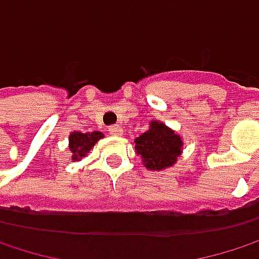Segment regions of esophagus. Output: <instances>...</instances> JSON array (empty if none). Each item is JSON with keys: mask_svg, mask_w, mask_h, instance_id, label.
I'll return each instance as SVG.
<instances>
[{"mask_svg": "<svg viewBox=\"0 0 259 259\" xmlns=\"http://www.w3.org/2000/svg\"><path fill=\"white\" fill-rule=\"evenodd\" d=\"M108 130H109V133H111V135H121V133H123V127H121L120 124L111 126Z\"/></svg>", "mask_w": 259, "mask_h": 259, "instance_id": "34e87169", "label": "esophagus"}]
</instances>
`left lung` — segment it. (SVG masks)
I'll use <instances>...</instances> for the list:
<instances>
[{"instance_id": "8db88e82", "label": "left lung", "mask_w": 259, "mask_h": 259, "mask_svg": "<svg viewBox=\"0 0 259 259\" xmlns=\"http://www.w3.org/2000/svg\"><path fill=\"white\" fill-rule=\"evenodd\" d=\"M135 151L150 171H165L177 163L183 153V138L159 120H151L148 130L135 139Z\"/></svg>"}]
</instances>
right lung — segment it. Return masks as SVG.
I'll return each instance as SVG.
<instances>
[{
	"label": "right lung",
	"mask_w": 259,
	"mask_h": 259,
	"mask_svg": "<svg viewBox=\"0 0 259 259\" xmlns=\"http://www.w3.org/2000/svg\"><path fill=\"white\" fill-rule=\"evenodd\" d=\"M105 138V135L102 132H72L69 135V150H70V160L72 162H79L82 157H85L93 147L96 145V142L99 139Z\"/></svg>",
	"instance_id": "1"
}]
</instances>
